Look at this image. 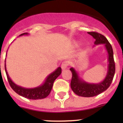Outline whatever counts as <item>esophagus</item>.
<instances>
[{"label":"esophagus","instance_id":"1","mask_svg":"<svg viewBox=\"0 0 123 123\" xmlns=\"http://www.w3.org/2000/svg\"><path fill=\"white\" fill-rule=\"evenodd\" d=\"M68 66V62L67 61H64L62 63V65H61V68L62 70H65L67 68V67Z\"/></svg>","mask_w":123,"mask_h":123}]
</instances>
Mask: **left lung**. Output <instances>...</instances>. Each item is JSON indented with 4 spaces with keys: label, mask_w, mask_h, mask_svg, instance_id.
<instances>
[{
    "label": "left lung",
    "mask_w": 123,
    "mask_h": 123,
    "mask_svg": "<svg viewBox=\"0 0 123 123\" xmlns=\"http://www.w3.org/2000/svg\"><path fill=\"white\" fill-rule=\"evenodd\" d=\"M94 39V45L104 44L108 53V71L106 77L98 83H90L80 77L79 74L74 68L70 69L72 73L71 88L77 95L83 97H93L103 93L108 88L111 83L115 73V63L113 57V51L111 44L103 35L95 31L88 32Z\"/></svg>",
    "instance_id": "8db88e82"
}]
</instances>
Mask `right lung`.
<instances>
[{"label": "right lung", "mask_w": 123, "mask_h": 123, "mask_svg": "<svg viewBox=\"0 0 123 123\" xmlns=\"http://www.w3.org/2000/svg\"><path fill=\"white\" fill-rule=\"evenodd\" d=\"M29 35V33H24L20 35L19 37L23 36V35ZM5 70H6V73L7 74V79H8L10 86H11L12 90L18 94H19L20 96H22L30 99H43L49 96L51 89H52V87H53L54 81L57 78L58 76L60 75L61 73H62L61 67H58L56 68V70H55L54 72L48 75L43 83L41 85L35 87V88H26L24 87L17 85L10 79L9 74L7 73V69H6V61H5Z\"/></svg>", "instance_id": "1"}]
</instances>
